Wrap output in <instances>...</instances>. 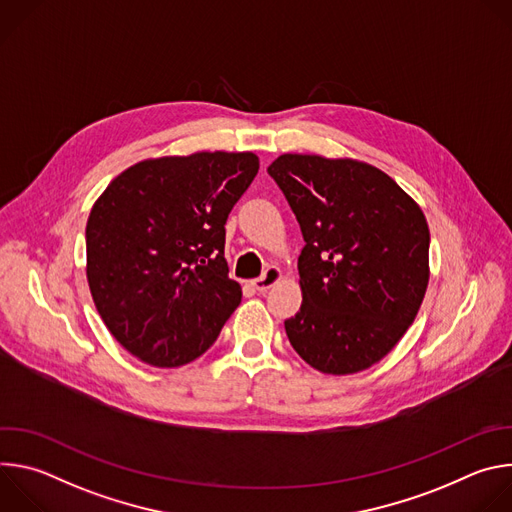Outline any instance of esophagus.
I'll list each match as a JSON object with an SVG mask.
<instances>
[{"mask_svg": "<svg viewBox=\"0 0 512 512\" xmlns=\"http://www.w3.org/2000/svg\"><path fill=\"white\" fill-rule=\"evenodd\" d=\"M279 277H281V271H279L277 267H267L261 277H257V279L251 281V285H253L257 291H267L271 285H275V283L279 281Z\"/></svg>", "mask_w": 512, "mask_h": 512, "instance_id": "1", "label": "esophagus"}]
</instances>
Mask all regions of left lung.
<instances>
[{
	"label": "left lung",
	"mask_w": 512,
	"mask_h": 512,
	"mask_svg": "<svg viewBox=\"0 0 512 512\" xmlns=\"http://www.w3.org/2000/svg\"><path fill=\"white\" fill-rule=\"evenodd\" d=\"M267 174L294 210L302 308L285 320L320 373L373 367L413 324L429 281L421 208L385 172L354 160L283 154Z\"/></svg>",
	"instance_id": "left-lung-1"
}]
</instances>
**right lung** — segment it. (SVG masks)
<instances>
[{"instance_id":"right-lung-1","label":"right lung","mask_w":512,"mask_h":512,"mask_svg":"<svg viewBox=\"0 0 512 512\" xmlns=\"http://www.w3.org/2000/svg\"><path fill=\"white\" fill-rule=\"evenodd\" d=\"M251 152L145 160L119 174L87 223V279L117 342L174 369L204 354L241 304L225 225L251 186Z\"/></svg>"}]
</instances>
